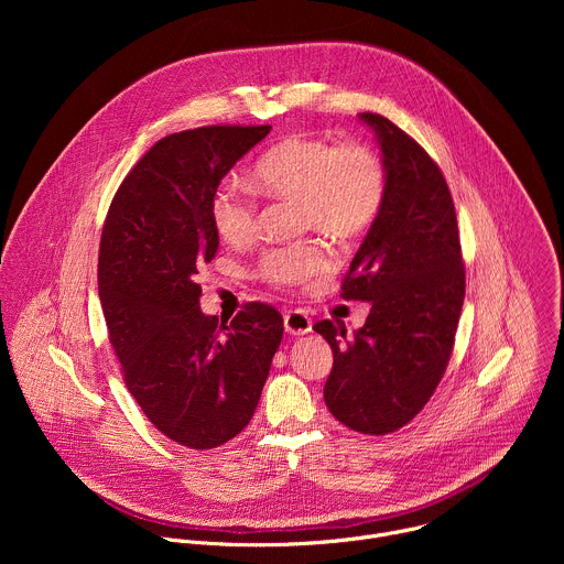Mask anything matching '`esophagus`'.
<instances>
[{"label": "esophagus", "mask_w": 564, "mask_h": 564, "mask_svg": "<svg viewBox=\"0 0 564 564\" xmlns=\"http://www.w3.org/2000/svg\"><path fill=\"white\" fill-rule=\"evenodd\" d=\"M288 335H307L312 330V318L303 310H288L283 316Z\"/></svg>", "instance_id": "1"}]
</instances>
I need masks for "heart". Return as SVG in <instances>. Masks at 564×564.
<instances>
[{"label": "heart", "instance_id": "heart-1", "mask_svg": "<svg viewBox=\"0 0 564 564\" xmlns=\"http://www.w3.org/2000/svg\"><path fill=\"white\" fill-rule=\"evenodd\" d=\"M257 189L272 198H296L303 227H318L339 238L364 234L379 216L388 176L379 153L357 140L294 135L265 151L252 170ZM259 205L252 192L234 183L216 187L209 200L214 231L240 246L257 231ZM330 265L318 240L268 250L259 272L274 285H305Z\"/></svg>", "mask_w": 564, "mask_h": 564}]
</instances>
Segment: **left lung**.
<instances>
[{
  "instance_id": "left-lung-1",
  "label": "left lung",
  "mask_w": 564,
  "mask_h": 564,
  "mask_svg": "<svg viewBox=\"0 0 564 564\" xmlns=\"http://www.w3.org/2000/svg\"><path fill=\"white\" fill-rule=\"evenodd\" d=\"M377 135L388 192L344 279L341 296L368 301L350 339L318 321L333 348L328 411L364 435L406 426L448 366L464 303V263L451 189L435 160L379 113L359 116Z\"/></svg>"
}]
</instances>
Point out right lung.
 Returning a JSON list of instances; mask_svg holds the SVG:
<instances>
[{"instance_id":"right-lung-1","label":"right lung","mask_w":564,"mask_h":564,"mask_svg":"<svg viewBox=\"0 0 564 564\" xmlns=\"http://www.w3.org/2000/svg\"><path fill=\"white\" fill-rule=\"evenodd\" d=\"M270 124H212L158 140L118 187L100 238L98 292L122 377L149 422L207 451L243 431L261 399L283 316L246 303L200 310L196 274L218 250L209 200Z\"/></svg>"}]
</instances>
